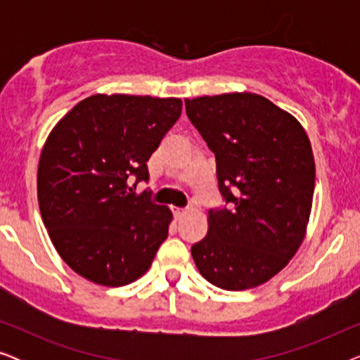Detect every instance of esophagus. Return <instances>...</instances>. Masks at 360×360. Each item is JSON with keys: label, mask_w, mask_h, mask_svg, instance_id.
Segmentation results:
<instances>
[{"label": "esophagus", "mask_w": 360, "mask_h": 360, "mask_svg": "<svg viewBox=\"0 0 360 360\" xmlns=\"http://www.w3.org/2000/svg\"><path fill=\"white\" fill-rule=\"evenodd\" d=\"M185 214H186V211H185V210L174 208V216H175V219H181V218H184Z\"/></svg>", "instance_id": "1"}]
</instances>
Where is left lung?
Listing matches in <instances>:
<instances>
[{"mask_svg":"<svg viewBox=\"0 0 360 360\" xmlns=\"http://www.w3.org/2000/svg\"><path fill=\"white\" fill-rule=\"evenodd\" d=\"M186 116L216 157L228 208L210 210L193 244L200 274L216 287H259L303 243L314 191V159L298 120L255 93L185 100Z\"/></svg>","mask_w":360,"mask_h":360,"instance_id":"8db88e82","label":"left lung"}]
</instances>
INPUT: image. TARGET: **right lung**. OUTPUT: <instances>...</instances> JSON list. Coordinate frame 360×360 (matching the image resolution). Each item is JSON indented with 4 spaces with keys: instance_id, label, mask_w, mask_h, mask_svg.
<instances>
[{
    "instance_id": "obj_1",
    "label": "right lung",
    "mask_w": 360,
    "mask_h": 360,
    "mask_svg": "<svg viewBox=\"0 0 360 360\" xmlns=\"http://www.w3.org/2000/svg\"><path fill=\"white\" fill-rule=\"evenodd\" d=\"M179 98L93 95L49 134L37 169V198L53 248L90 282L122 287L149 270L172 213L136 195L147 160L181 112Z\"/></svg>"
}]
</instances>
